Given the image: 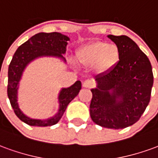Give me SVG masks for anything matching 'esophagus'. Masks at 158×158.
<instances>
[{
    "mask_svg": "<svg viewBox=\"0 0 158 158\" xmlns=\"http://www.w3.org/2000/svg\"><path fill=\"white\" fill-rule=\"evenodd\" d=\"M93 82L91 80H85V82L83 83V87L84 88H91L93 86Z\"/></svg>",
    "mask_w": 158,
    "mask_h": 158,
    "instance_id": "1",
    "label": "esophagus"
}]
</instances>
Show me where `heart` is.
<instances>
[{"mask_svg": "<svg viewBox=\"0 0 158 158\" xmlns=\"http://www.w3.org/2000/svg\"><path fill=\"white\" fill-rule=\"evenodd\" d=\"M120 52L115 44L97 40L87 43L77 49L76 61L85 67L93 66L97 73L108 72L119 61Z\"/></svg>", "mask_w": 158, "mask_h": 158, "instance_id": "b5f03b06", "label": "heart"}]
</instances>
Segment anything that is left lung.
I'll use <instances>...</instances> for the list:
<instances>
[{"label": "left lung", "instance_id": "8db88e82", "mask_svg": "<svg viewBox=\"0 0 158 158\" xmlns=\"http://www.w3.org/2000/svg\"><path fill=\"white\" fill-rule=\"evenodd\" d=\"M118 47L119 61L108 72L95 77L89 114L93 122L107 129L133 125L148 106L153 85L149 59L126 35H107Z\"/></svg>", "mask_w": 158, "mask_h": 158}]
</instances>
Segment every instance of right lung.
I'll return each mask as SVG.
<instances>
[{"label": "right lung", "mask_w": 158, "mask_h": 158, "mask_svg": "<svg viewBox=\"0 0 158 158\" xmlns=\"http://www.w3.org/2000/svg\"><path fill=\"white\" fill-rule=\"evenodd\" d=\"M69 40V37L61 33H38L20 45L12 56L8 68L7 96L17 117L29 125L46 127L57 123L62 118L68 105L78 96L81 89V82L79 80L70 87L62 88L58 95V111L54 116L46 119H35L26 116L21 111L18 102L19 83L26 67L34 60L44 56L56 57L66 62L63 55L66 53Z\"/></svg>", "instance_id": "obj_1"}]
</instances>
